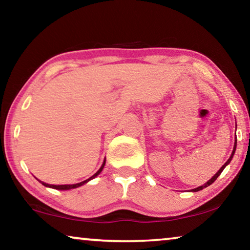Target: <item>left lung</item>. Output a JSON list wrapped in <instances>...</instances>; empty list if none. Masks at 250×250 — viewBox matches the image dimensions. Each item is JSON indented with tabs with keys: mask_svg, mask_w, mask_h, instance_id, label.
<instances>
[{
	"mask_svg": "<svg viewBox=\"0 0 250 250\" xmlns=\"http://www.w3.org/2000/svg\"><path fill=\"white\" fill-rule=\"evenodd\" d=\"M236 146H237V140H236V143H234V147H233L232 154H231V156H230V158L228 159V161H227V162H226V164H225V165H223V166L221 167V168L218 170V173H217V174H215V175H214V176H213V177H212L210 181H208V182H207V183H206V184H204L203 186H199V188H194V189H192V191H193V192H197V191H201V189H202V188H207V186H208V185H211L212 183H213V182H214L215 180H217V178L219 177V175H220V174L222 173V170H223V169H225V167H226L227 165H228V164H229L230 162H231V159H232V157H233V155H234V151H236Z\"/></svg>",
	"mask_w": 250,
	"mask_h": 250,
	"instance_id": "left-lung-1",
	"label": "left lung"
}]
</instances>
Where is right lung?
Instances as JSON below:
<instances>
[{
	"mask_svg": "<svg viewBox=\"0 0 250 250\" xmlns=\"http://www.w3.org/2000/svg\"><path fill=\"white\" fill-rule=\"evenodd\" d=\"M104 165H105V161H104V163L102 164V166H101V168H100V169L98 170V172H96L94 175H93V176L89 177L88 180L81 182V183L72 184V185H51V184H46V183H43V182H42V185H44V186H48V188H55V189H70V188H78V186H81V185L85 184V183H86V182H88L89 180H92V178H94V177L98 176V175L102 172V169H103Z\"/></svg>",
	"mask_w": 250,
	"mask_h": 250,
	"instance_id": "right-lung-1",
	"label": "right lung"
}]
</instances>
